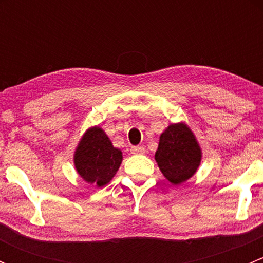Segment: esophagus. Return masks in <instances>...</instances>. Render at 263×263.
I'll return each mask as SVG.
<instances>
[{"instance_id":"34e87169","label":"esophagus","mask_w":263,"mask_h":263,"mask_svg":"<svg viewBox=\"0 0 263 263\" xmlns=\"http://www.w3.org/2000/svg\"><path fill=\"white\" fill-rule=\"evenodd\" d=\"M132 154H145V147L144 146H134L131 147Z\"/></svg>"}]
</instances>
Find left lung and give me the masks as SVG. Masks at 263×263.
Listing matches in <instances>:
<instances>
[{
	"mask_svg": "<svg viewBox=\"0 0 263 263\" xmlns=\"http://www.w3.org/2000/svg\"><path fill=\"white\" fill-rule=\"evenodd\" d=\"M201 160L202 148L187 123H172L161 132L155 161L172 184L179 185L192 178Z\"/></svg>",
	"mask_w": 263,
	"mask_h": 263,
	"instance_id": "1",
	"label": "left lung"
}]
</instances>
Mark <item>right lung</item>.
I'll return each mask as SVG.
<instances>
[{"label":"right lung","instance_id":"1","mask_svg":"<svg viewBox=\"0 0 263 263\" xmlns=\"http://www.w3.org/2000/svg\"><path fill=\"white\" fill-rule=\"evenodd\" d=\"M123 156L99 126L89 127L73 151V165L82 181L104 187L113 179Z\"/></svg>","mask_w":263,"mask_h":263}]
</instances>
